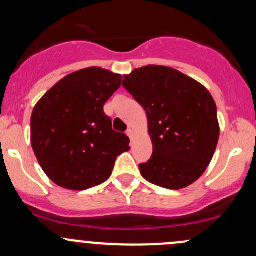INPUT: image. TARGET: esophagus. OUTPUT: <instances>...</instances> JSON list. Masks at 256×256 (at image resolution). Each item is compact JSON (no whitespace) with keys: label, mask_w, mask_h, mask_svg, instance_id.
Masks as SVG:
<instances>
[{"label":"esophagus","mask_w":256,"mask_h":256,"mask_svg":"<svg viewBox=\"0 0 256 256\" xmlns=\"http://www.w3.org/2000/svg\"><path fill=\"white\" fill-rule=\"evenodd\" d=\"M126 135H128L130 138H134V131H132V128H128V131H126Z\"/></svg>","instance_id":"34e87169"}]
</instances>
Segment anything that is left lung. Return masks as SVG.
<instances>
[{"label":"left lung","instance_id":"8db88e82","mask_svg":"<svg viewBox=\"0 0 256 256\" xmlns=\"http://www.w3.org/2000/svg\"><path fill=\"white\" fill-rule=\"evenodd\" d=\"M122 86L144 108L154 151L138 164L152 184L180 190L213 158L219 138L216 106L203 85L168 66H147L124 76Z\"/></svg>","mask_w":256,"mask_h":256}]
</instances>
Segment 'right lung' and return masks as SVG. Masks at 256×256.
Listing matches in <instances>:
<instances>
[{
  "mask_svg": "<svg viewBox=\"0 0 256 256\" xmlns=\"http://www.w3.org/2000/svg\"><path fill=\"white\" fill-rule=\"evenodd\" d=\"M121 76L105 69L76 72L59 80L37 102L30 118L33 151L46 174L66 190L104 183L130 140L112 130L104 105Z\"/></svg>",
  "mask_w": 256,
  "mask_h": 256,
  "instance_id": "1",
  "label": "right lung"
}]
</instances>
